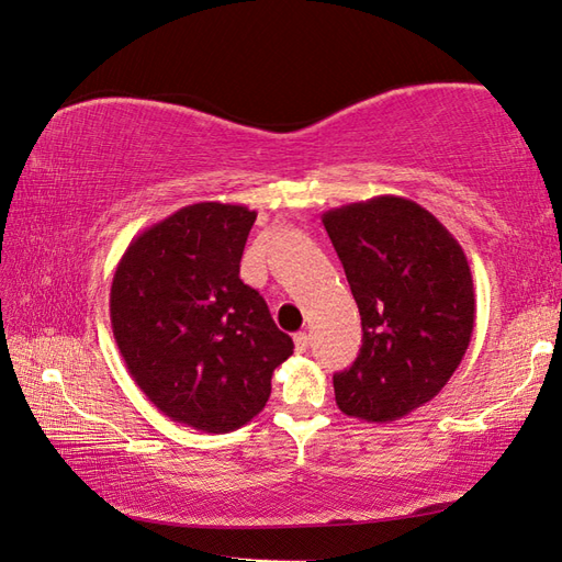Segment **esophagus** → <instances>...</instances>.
I'll return each instance as SVG.
<instances>
[{
  "instance_id": "34e87169",
  "label": "esophagus",
  "mask_w": 562,
  "mask_h": 562,
  "mask_svg": "<svg viewBox=\"0 0 562 562\" xmlns=\"http://www.w3.org/2000/svg\"><path fill=\"white\" fill-rule=\"evenodd\" d=\"M294 350L304 355L308 350V336L306 333H294Z\"/></svg>"
}]
</instances>
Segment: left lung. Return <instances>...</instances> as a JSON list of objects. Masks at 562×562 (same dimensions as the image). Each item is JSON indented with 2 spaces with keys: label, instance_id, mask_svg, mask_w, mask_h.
Masks as SVG:
<instances>
[{
  "label": "left lung",
  "instance_id": "obj_1",
  "mask_svg": "<svg viewBox=\"0 0 562 562\" xmlns=\"http://www.w3.org/2000/svg\"><path fill=\"white\" fill-rule=\"evenodd\" d=\"M324 226L362 316V348L333 374L338 408L393 423L432 401L473 336L469 260L432 212L379 195L324 212Z\"/></svg>",
  "mask_w": 562,
  "mask_h": 562
}]
</instances>
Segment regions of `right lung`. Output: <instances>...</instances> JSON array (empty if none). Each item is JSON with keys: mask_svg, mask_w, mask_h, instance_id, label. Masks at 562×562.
<instances>
[{"mask_svg": "<svg viewBox=\"0 0 562 562\" xmlns=\"http://www.w3.org/2000/svg\"><path fill=\"white\" fill-rule=\"evenodd\" d=\"M256 210L195 202L137 234L111 284V326L130 376L173 423L207 435L266 408L294 350L238 278Z\"/></svg>", "mask_w": 562, "mask_h": 562, "instance_id": "1", "label": "right lung"}]
</instances>
